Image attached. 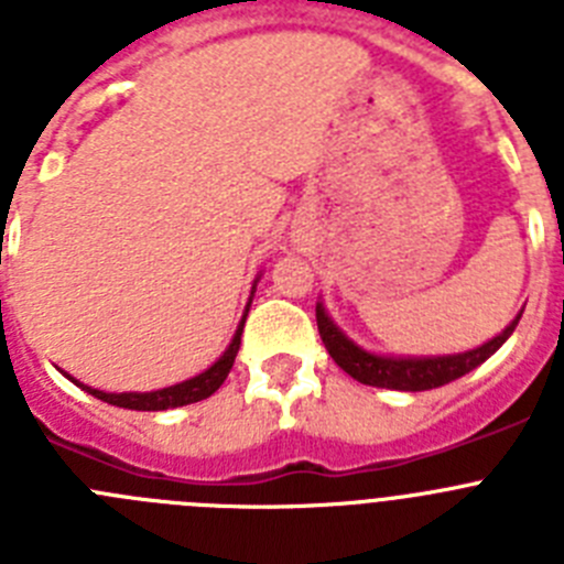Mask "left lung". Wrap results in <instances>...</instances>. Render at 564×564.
I'll return each instance as SVG.
<instances>
[{"instance_id":"obj_1","label":"left lung","mask_w":564,"mask_h":564,"mask_svg":"<svg viewBox=\"0 0 564 564\" xmlns=\"http://www.w3.org/2000/svg\"><path fill=\"white\" fill-rule=\"evenodd\" d=\"M522 311L517 318L502 333L495 338H488L486 344L475 347V350L455 352V356H381V352L364 350L361 344L352 341L341 327L327 316L325 302H316V325L318 336L325 341L327 352L333 361L341 367L347 376L356 381L370 383V387H381V390H401V392H421V390H435L443 383L455 381V378L466 376L475 367H480L486 358L495 356L508 336L514 333L517 322H520Z\"/></svg>"}]
</instances>
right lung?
Listing matches in <instances>:
<instances>
[{"mask_svg":"<svg viewBox=\"0 0 564 564\" xmlns=\"http://www.w3.org/2000/svg\"><path fill=\"white\" fill-rule=\"evenodd\" d=\"M257 282H259V276L253 279V291H257ZM253 291H251V299H253ZM251 299H248L246 313H242V322L237 325V333H234V338H231V344L226 347V352H223V356L217 358V361H214L208 370L197 372L194 378H186V381L172 383V387H163V390H152V392H104V390H93V387H87V383L76 381L73 376H67V378L76 383V387L87 390L89 395L101 398V401L112 403V406H123V410L163 412V410H174V406H186V403L203 401V398L214 395V392L220 390L223 381H226L228 372H231L234 358H237V350H239V336H242L248 307H251Z\"/></svg>","mask_w":564,"mask_h":564,"instance_id":"obj_1","label":"right lung"}]
</instances>
